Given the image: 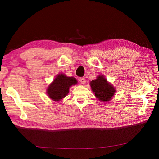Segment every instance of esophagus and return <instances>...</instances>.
<instances>
[{"mask_svg":"<svg viewBox=\"0 0 159 159\" xmlns=\"http://www.w3.org/2000/svg\"><path fill=\"white\" fill-rule=\"evenodd\" d=\"M79 80H80V81L81 82V84H84L85 83V80L84 78H80L79 79Z\"/></svg>","mask_w":159,"mask_h":159,"instance_id":"1","label":"esophagus"}]
</instances>
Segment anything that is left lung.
<instances>
[{"label": "left lung", "instance_id": "1", "mask_svg": "<svg viewBox=\"0 0 159 159\" xmlns=\"http://www.w3.org/2000/svg\"><path fill=\"white\" fill-rule=\"evenodd\" d=\"M90 85L96 98L102 102L110 101L115 91V88L103 75H99L96 80L91 81Z\"/></svg>", "mask_w": 159, "mask_h": 159}]
</instances>
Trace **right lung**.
Masks as SVG:
<instances>
[{"mask_svg": "<svg viewBox=\"0 0 159 159\" xmlns=\"http://www.w3.org/2000/svg\"><path fill=\"white\" fill-rule=\"evenodd\" d=\"M77 82L74 78L59 74L47 89V93L52 100L60 101L68 95L70 86L75 85Z\"/></svg>", "mask_w": 159, "mask_h": 159, "instance_id": "right-lung-1", "label": "right lung"}]
</instances>
